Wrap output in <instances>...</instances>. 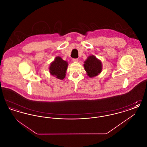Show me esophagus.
<instances>
[{"label": "esophagus", "mask_w": 147, "mask_h": 147, "mask_svg": "<svg viewBox=\"0 0 147 147\" xmlns=\"http://www.w3.org/2000/svg\"><path fill=\"white\" fill-rule=\"evenodd\" d=\"M78 61H79L78 58H73V61L74 62H78Z\"/></svg>", "instance_id": "esophagus-1"}]
</instances>
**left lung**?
<instances>
[{"label": "left lung", "instance_id": "obj_1", "mask_svg": "<svg viewBox=\"0 0 147 147\" xmlns=\"http://www.w3.org/2000/svg\"><path fill=\"white\" fill-rule=\"evenodd\" d=\"M84 63V69L89 77L90 78L95 77L101 73L102 64L101 61L95 56H89Z\"/></svg>", "mask_w": 147, "mask_h": 147}]
</instances>
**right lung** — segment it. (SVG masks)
<instances>
[{
	"mask_svg": "<svg viewBox=\"0 0 147 147\" xmlns=\"http://www.w3.org/2000/svg\"><path fill=\"white\" fill-rule=\"evenodd\" d=\"M67 67V62L63 60L61 57H57L55 61L50 65L49 71L52 76L59 79L62 80L65 76Z\"/></svg>",
	"mask_w": 147,
	"mask_h": 147,
	"instance_id": "1",
	"label": "right lung"
}]
</instances>
